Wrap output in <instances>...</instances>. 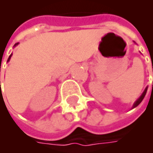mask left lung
<instances>
[{
  "label": "left lung",
  "instance_id": "1",
  "mask_svg": "<svg viewBox=\"0 0 153 153\" xmlns=\"http://www.w3.org/2000/svg\"><path fill=\"white\" fill-rule=\"evenodd\" d=\"M152 71H153V70H152ZM152 88H153V83H152ZM147 90H148V87H147V88H145V90L143 91V93H142L141 96L139 97V98H138V99L137 100V101H136L134 103V105H133V107H132V109H133V108H134V107H136V106H138V105H139V104L141 103L142 101H143V98H144V97H145V95H146V93H147Z\"/></svg>",
  "mask_w": 153,
  "mask_h": 153
}]
</instances>
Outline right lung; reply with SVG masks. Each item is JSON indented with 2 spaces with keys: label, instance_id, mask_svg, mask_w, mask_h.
Masks as SVG:
<instances>
[{
  "label": "right lung",
  "instance_id": "obj_1",
  "mask_svg": "<svg viewBox=\"0 0 153 153\" xmlns=\"http://www.w3.org/2000/svg\"><path fill=\"white\" fill-rule=\"evenodd\" d=\"M19 43H15V46H14V47H15V46H16V45H18ZM11 56H12V54L11 55H10V56H9V58H8V60H7V61H10V58H11ZM0 83H1V81H0Z\"/></svg>",
  "mask_w": 153,
  "mask_h": 153
}]
</instances>
